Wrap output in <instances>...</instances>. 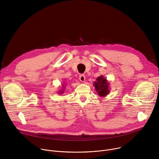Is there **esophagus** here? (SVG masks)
<instances>
[{"mask_svg":"<svg viewBox=\"0 0 159 159\" xmlns=\"http://www.w3.org/2000/svg\"><path fill=\"white\" fill-rule=\"evenodd\" d=\"M79 80L82 82H84L85 81V77L84 75H79Z\"/></svg>","mask_w":159,"mask_h":159,"instance_id":"1","label":"esophagus"}]
</instances>
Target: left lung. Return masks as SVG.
<instances>
[{"mask_svg": "<svg viewBox=\"0 0 159 159\" xmlns=\"http://www.w3.org/2000/svg\"><path fill=\"white\" fill-rule=\"evenodd\" d=\"M98 94L100 97H105L110 93V87L109 82L103 75H100L96 79V82L93 83Z\"/></svg>", "mask_w": 159, "mask_h": 159, "instance_id": "left-lung-1", "label": "left lung"}]
</instances>
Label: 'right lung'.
I'll return each instance as SVG.
<instances>
[{
  "label": "right lung",
  "mask_w": 159,
  "mask_h": 159,
  "mask_svg": "<svg viewBox=\"0 0 159 159\" xmlns=\"http://www.w3.org/2000/svg\"><path fill=\"white\" fill-rule=\"evenodd\" d=\"M65 85H63V84H62V87H63V88H61L62 89H61V90H60V91H59L58 92H57V93L60 94H63V93H64V91H65Z\"/></svg>",
  "instance_id": "1"
}]
</instances>
